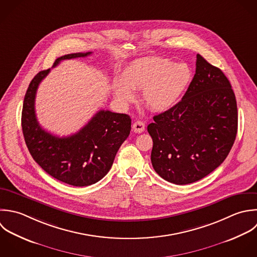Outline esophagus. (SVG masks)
<instances>
[{
	"label": "esophagus",
	"mask_w": 257,
	"mask_h": 257,
	"mask_svg": "<svg viewBox=\"0 0 257 257\" xmlns=\"http://www.w3.org/2000/svg\"><path fill=\"white\" fill-rule=\"evenodd\" d=\"M133 130L136 132V133H142L144 130H145V124L144 122L138 120L136 121L134 124H133Z\"/></svg>",
	"instance_id": "1"
}]
</instances>
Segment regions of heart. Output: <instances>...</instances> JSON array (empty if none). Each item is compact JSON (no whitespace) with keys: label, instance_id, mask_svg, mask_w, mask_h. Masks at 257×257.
Listing matches in <instances>:
<instances>
[{"label":"heart","instance_id":"b5f03b06","mask_svg":"<svg viewBox=\"0 0 257 257\" xmlns=\"http://www.w3.org/2000/svg\"><path fill=\"white\" fill-rule=\"evenodd\" d=\"M191 81V70L185 63H174L163 57H145L132 61L113 83L116 98L134 100L133 91H142L144 105L154 112H165L180 100Z\"/></svg>","mask_w":257,"mask_h":257}]
</instances>
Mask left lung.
<instances>
[{"label": "left lung", "instance_id": "obj_1", "mask_svg": "<svg viewBox=\"0 0 257 257\" xmlns=\"http://www.w3.org/2000/svg\"><path fill=\"white\" fill-rule=\"evenodd\" d=\"M151 162L159 176L185 185L215 170L227 157L237 133V105L223 72L196 56L195 75L182 100L153 117Z\"/></svg>", "mask_w": 257, "mask_h": 257}]
</instances>
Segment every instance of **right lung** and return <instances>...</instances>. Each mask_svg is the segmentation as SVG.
<instances>
[{
  "instance_id": "obj_1",
  "label": "right lung",
  "mask_w": 257,
  "mask_h": 257,
  "mask_svg": "<svg viewBox=\"0 0 257 257\" xmlns=\"http://www.w3.org/2000/svg\"><path fill=\"white\" fill-rule=\"evenodd\" d=\"M92 52L74 53L58 58L61 61L83 58ZM50 69L39 72L26 92L22 111V130L34 160L52 177L73 186H89L101 180L111 169L115 156L131 131L127 114L100 110L77 133L58 137L44 130L36 117L35 98L42 80Z\"/></svg>"
}]
</instances>
